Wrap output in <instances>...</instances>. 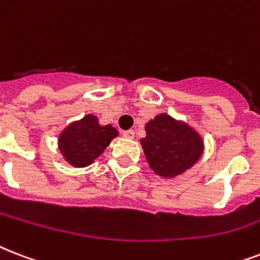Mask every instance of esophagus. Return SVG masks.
Returning a JSON list of instances; mask_svg holds the SVG:
<instances>
[{
  "label": "esophagus",
  "instance_id": "esophagus-1",
  "mask_svg": "<svg viewBox=\"0 0 260 260\" xmlns=\"http://www.w3.org/2000/svg\"><path fill=\"white\" fill-rule=\"evenodd\" d=\"M122 136H124V138H126V139H134L135 138V131H132V129L124 131V132H122Z\"/></svg>",
  "mask_w": 260,
  "mask_h": 260
}]
</instances>
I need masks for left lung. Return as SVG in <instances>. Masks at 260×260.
<instances>
[{
  "label": "left lung",
  "mask_w": 260,
  "mask_h": 260,
  "mask_svg": "<svg viewBox=\"0 0 260 260\" xmlns=\"http://www.w3.org/2000/svg\"><path fill=\"white\" fill-rule=\"evenodd\" d=\"M142 146L147 162L158 175L173 178L197 162L202 140L193 129L167 114L156 116L146 125Z\"/></svg>",
  "instance_id": "1"
}]
</instances>
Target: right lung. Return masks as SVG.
<instances>
[{"mask_svg":"<svg viewBox=\"0 0 260 260\" xmlns=\"http://www.w3.org/2000/svg\"><path fill=\"white\" fill-rule=\"evenodd\" d=\"M116 136V128L98 125L97 118L89 114L63 131L59 136V148L73 166L85 167L91 165Z\"/></svg>","mask_w":260,"mask_h":260,"instance_id":"1","label":"right lung"}]
</instances>
